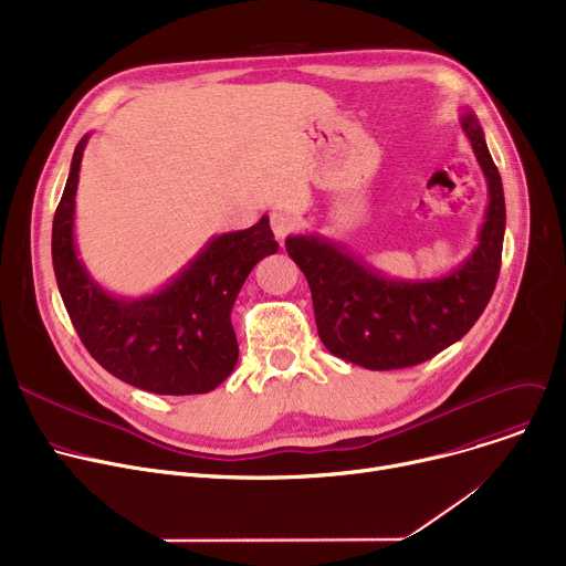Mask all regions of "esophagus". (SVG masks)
I'll use <instances>...</instances> for the list:
<instances>
[{
    "instance_id": "obj_1",
    "label": "esophagus",
    "mask_w": 566,
    "mask_h": 566,
    "mask_svg": "<svg viewBox=\"0 0 566 566\" xmlns=\"http://www.w3.org/2000/svg\"><path fill=\"white\" fill-rule=\"evenodd\" d=\"M271 227H273V233L277 241H284V238L298 227V220H295L291 213H282V211H275L271 216Z\"/></svg>"
}]
</instances>
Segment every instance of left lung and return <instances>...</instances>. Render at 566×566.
Here are the masks:
<instances>
[{"mask_svg":"<svg viewBox=\"0 0 566 566\" xmlns=\"http://www.w3.org/2000/svg\"><path fill=\"white\" fill-rule=\"evenodd\" d=\"M461 126L486 176L489 208L480 245L438 280H388L344 245L321 235H289L286 252L307 277L318 337L337 358L374 371L431 360L459 342L486 310L502 261L504 192L484 130L472 114Z\"/></svg>","mask_w":566,"mask_h":566,"instance_id":"1","label":"left lung"}]
</instances>
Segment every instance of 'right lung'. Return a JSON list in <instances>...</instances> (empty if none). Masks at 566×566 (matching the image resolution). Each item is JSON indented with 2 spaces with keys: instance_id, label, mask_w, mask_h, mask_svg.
Here are the masks:
<instances>
[{
  "instance_id": "obj_1",
  "label": "right lung",
  "mask_w": 566,
  "mask_h": 566,
  "mask_svg": "<svg viewBox=\"0 0 566 566\" xmlns=\"http://www.w3.org/2000/svg\"><path fill=\"white\" fill-rule=\"evenodd\" d=\"M80 139L52 222V265L66 312L92 358L112 376L154 395H203L233 371L235 295L252 268L277 252L271 222L211 238L158 293L126 301L103 291L77 259L75 192L86 146Z\"/></svg>"
}]
</instances>
